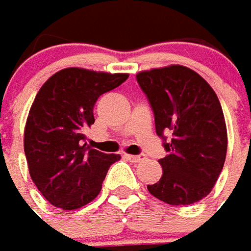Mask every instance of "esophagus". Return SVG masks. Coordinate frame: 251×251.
Here are the masks:
<instances>
[{"label":"esophagus","instance_id":"1","mask_svg":"<svg viewBox=\"0 0 251 251\" xmlns=\"http://www.w3.org/2000/svg\"><path fill=\"white\" fill-rule=\"evenodd\" d=\"M124 156L131 163H139V161L145 160V156H142V154H139V156H135V154H124Z\"/></svg>","mask_w":251,"mask_h":251}]
</instances>
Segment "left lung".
Segmentation results:
<instances>
[{
    "instance_id": "obj_1",
    "label": "left lung",
    "mask_w": 251,
    "mask_h": 251,
    "mask_svg": "<svg viewBox=\"0 0 251 251\" xmlns=\"http://www.w3.org/2000/svg\"><path fill=\"white\" fill-rule=\"evenodd\" d=\"M137 80L152 106L157 135L173 132L164 142L169 154L159 160L163 176L148 191L173 206L196 203L211 192L226 156L218 97L201 75L181 65L139 72Z\"/></svg>"
}]
</instances>
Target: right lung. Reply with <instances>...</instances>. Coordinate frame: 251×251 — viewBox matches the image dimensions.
I'll use <instances>...</instances> for the list:
<instances>
[{
  "mask_svg": "<svg viewBox=\"0 0 251 251\" xmlns=\"http://www.w3.org/2000/svg\"><path fill=\"white\" fill-rule=\"evenodd\" d=\"M128 78L67 67L51 75L35 95L25 126L28 173L45 199L62 210H75L95 199L109 167L120 159L87 146L94 106L107 91Z\"/></svg>",
  "mask_w": 251,
  "mask_h": 251,
  "instance_id": "obj_1",
  "label": "right lung"
}]
</instances>
